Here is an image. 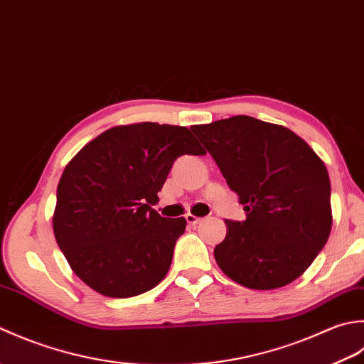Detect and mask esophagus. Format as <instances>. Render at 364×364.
I'll return each instance as SVG.
<instances>
[{
  "instance_id": "esophagus-1",
  "label": "esophagus",
  "mask_w": 364,
  "mask_h": 364,
  "mask_svg": "<svg viewBox=\"0 0 364 364\" xmlns=\"http://www.w3.org/2000/svg\"><path fill=\"white\" fill-rule=\"evenodd\" d=\"M185 220H187V223L191 225V226H196V225H199L203 221V218H198V217H195V215H191V213L185 215Z\"/></svg>"
}]
</instances>
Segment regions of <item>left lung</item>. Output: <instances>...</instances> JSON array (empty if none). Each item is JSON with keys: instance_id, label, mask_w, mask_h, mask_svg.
<instances>
[{"instance_id": "left-lung-1", "label": "left lung", "mask_w": 364, "mask_h": 364, "mask_svg": "<svg viewBox=\"0 0 364 364\" xmlns=\"http://www.w3.org/2000/svg\"><path fill=\"white\" fill-rule=\"evenodd\" d=\"M247 212L226 220L215 261L235 283L256 291L299 278L331 231L330 177L305 139L283 125L232 116L193 125Z\"/></svg>"}]
</instances>
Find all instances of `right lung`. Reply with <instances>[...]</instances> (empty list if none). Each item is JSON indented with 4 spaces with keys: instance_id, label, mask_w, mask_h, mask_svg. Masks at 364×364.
<instances>
[{
    "instance_id": "1",
    "label": "right lung",
    "mask_w": 364,
    "mask_h": 364,
    "mask_svg": "<svg viewBox=\"0 0 364 364\" xmlns=\"http://www.w3.org/2000/svg\"><path fill=\"white\" fill-rule=\"evenodd\" d=\"M205 154L187 127L139 122L87 143L59 179L53 232L75 275L111 299L165 278L187 221L152 209L173 163Z\"/></svg>"
}]
</instances>
